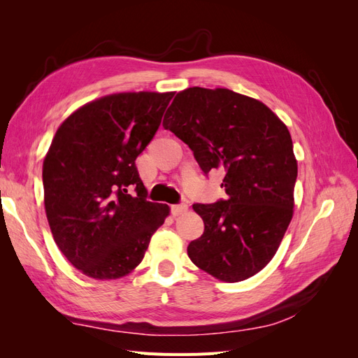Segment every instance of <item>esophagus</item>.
<instances>
[{"mask_svg":"<svg viewBox=\"0 0 358 358\" xmlns=\"http://www.w3.org/2000/svg\"><path fill=\"white\" fill-rule=\"evenodd\" d=\"M188 210V204L182 203V204H173L171 206V215L173 216H179L182 213H185Z\"/></svg>","mask_w":358,"mask_h":358,"instance_id":"1","label":"esophagus"}]
</instances>
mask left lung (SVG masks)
<instances>
[{
	"label": "left lung",
	"instance_id": "obj_1",
	"mask_svg": "<svg viewBox=\"0 0 358 358\" xmlns=\"http://www.w3.org/2000/svg\"><path fill=\"white\" fill-rule=\"evenodd\" d=\"M194 152L204 173L224 169L225 201L192 204L204 233L191 262L222 282L263 270L294 213L297 159L287 125L259 100L227 88L176 94L162 121Z\"/></svg>",
	"mask_w": 358,
	"mask_h": 358
}]
</instances>
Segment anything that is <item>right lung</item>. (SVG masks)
<instances>
[{
    "label": "right lung",
    "mask_w": 358,
    "mask_h": 358,
    "mask_svg": "<svg viewBox=\"0 0 358 358\" xmlns=\"http://www.w3.org/2000/svg\"><path fill=\"white\" fill-rule=\"evenodd\" d=\"M173 95H104L74 110L53 136L43 161L48 222L59 251L86 276L131 273L170 213L167 204L146 201L136 158ZM131 187L136 196L127 194Z\"/></svg>",
    "instance_id": "obj_1"
}]
</instances>
